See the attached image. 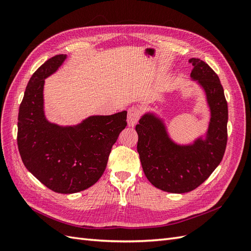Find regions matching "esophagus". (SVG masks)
<instances>
[{
	"instance_id": "obj_1",
	"label": "esophagus",
	"mask_w": 251,
	"mask_h": 251,
	"mask_svg": "<svg viewBox=\"0 0 251 251\" xmlns=\"http://www.w3.org/2000/svg\"><path fill=\"white\" fill-rule=\"evenodd\" d=\"M141 115V111L138 107H132L127 110V124L130 126H134L138 123Z\"/></svg>"
}]
</instances>
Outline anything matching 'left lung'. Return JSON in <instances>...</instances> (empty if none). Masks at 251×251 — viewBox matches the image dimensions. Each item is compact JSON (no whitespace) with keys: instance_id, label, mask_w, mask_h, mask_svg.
Masks as SVG:
<instances>
[{"instance_id":"1","label":"left lung","mask_w":251,"mask_h":251,"mask_svg":"<svg viewBox=\"0 0 251 251\" xmlns=\"http://www.w3.org/2000/svg\"><path fill=\"white\" fill-rule=\"evenodd\" d=\"M188 62L194 66L191 76L204 88L211 110L207 139L188 147L176 146L169 139L163 125L150 114L140 118L135 127L144 175L155 187L174 194L200 186L221 162L227 143L228 108L219 76L200 58Z\"/></svg>"}]
</instances>
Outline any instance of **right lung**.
Here are the masks:
<instances>
[{"label":"right lung","instance_id":"obj_1","mask_svg":"<svg viewBox=\"0 0 251 251\" xmlns=\"http://www.w3.org/2000/svg\"><path fill=\"white\" fill-rule=\"evenodd\" d=\"M66 55L49 58L30 78L18 118V147L26 169L51 191L73 194L92 186L105 170L113 144L127 126L126 111L92 116L73 127L45 119L44 78L62 65Z\"/></svg>","mask_w":251,"mask_h":251}]
</instances>
